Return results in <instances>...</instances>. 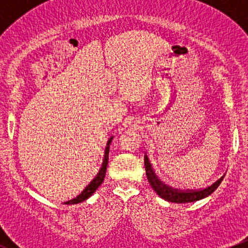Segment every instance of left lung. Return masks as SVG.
<instances>
[{
	"mask_svg": "<svg viewBox=\"0 0 248 248\" xmlns=\"http://www.w3.org/2000/svg\"><path fill=\"white\" fill-rule=\"evenodd\" d=\"M144 167H146V175L148 178V182L152 186L154 191L157 193L161 198H163L164 201L171 202V203H192V202L199 201V199H203L210 196L215 191L216 189L219 186V184L223 181L224 176H221L218 181H216L215 183L211 184L210 186L205 187L203 190H187V191H181V190L172 189L169 187L166 184H163L160 179L157 178L156 173L153 171L152 164H150L149 160H148V156H144Z\"/></svg>",
	"mask_w": 248,
	"mask_h": 248,
	"instance_id": "left-lung-1",
	"label": "left lung"
}]
</instances>
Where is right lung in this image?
<instances>
[{
    "mask_svg": "<svg viewBox=\"0 0 248 248\" xmlns=\"http://www.w3.org/2000/svg\"><path fill=\"white\" fill-rule=\"evenodd\" d=\"M112 140H113V136L112 138H109V140L107 141L106 148H105L104 161H102L100 170H99V172L96 173L95 177L91 181V183L88 184V186L85 187L84 190H82L80 195H78L76 198L71 199V201H69V202H66V204H78V203H81V202L86 201V199L90 198L91 196L95 192V190L101 186L102 182H104V179H105V175H106V169H107V164H108V154H109V144H110V142H112Z\"/></svg>",
    "mask_w": 248,
    "mask_h": 248,
    "instance_id": "add662e5",
    "label": "right lung"
}]
</instances>
